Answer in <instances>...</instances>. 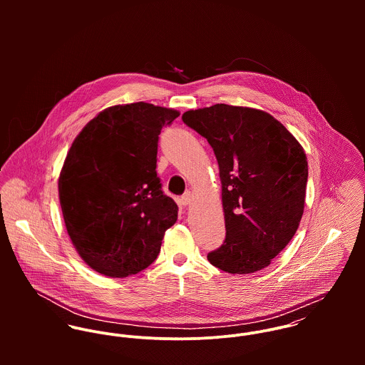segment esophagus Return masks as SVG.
I'll return each instance as SVG.
<instances>
[{"label":"esophagus","instance_id":"1","mask_svg":"<svg viewBox=\"0 0 365 365\" xmlns=\"http://www.w3.org/2000/svg\"><path fill=\"white\" fill-rule=\"evenodd\" d=\"M192 201H194V197H192V194H191V192H185V194L181 197V204H182L184 207L191 205V204H192Z\"/></svg>","mask_w":365,"mask_h":365}]
</instances>
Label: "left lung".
Returning a JSON list of instances; mask_svg holds the SVG:
<instances>
[{
	"mask_svg": "<svg viewBox=\"0 0 365 365\" xmlns=\"http://www.w3.org/2000/svg\"><path fill=\"white\" fill-rule=\"evenodd\" d=\"M187 126L208 140L219 164L226 237L208 253L229 274L268 267L294 237L305 208L307 155L269 113L216 104L187 110Z\"/></svg>",
	"mask_w": 365,
	"mask_h": 365,
	"instance_id": "obj_1",
	"label": "left lung"
}]
</instances>
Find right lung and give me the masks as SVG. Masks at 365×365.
I'll return each mask as SVG.
<instances>
[{
    "mask_svg": "<svg viewBox=\"0 0 365 365\" xmlns=\"http://www.w3.org/2000/svg\"><path fill=\"white\" fill-rule=\"evenodd\" d=\"M178 110L148 103L115 105L74 139L58 177L67 233L80 257L123 278L156 260L178 216L157 177V143Z\"/></svg>",
    "mask_w": 365,
    "mask_h": 365,
    "instance_id": "obj_1",
    "label": "right lung"
}]
</instances>
